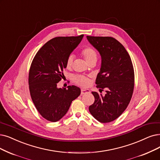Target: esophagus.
<instances>
[{"label": "esophagus", "mask_w": 160, "mask_h": 160, "mask_svg": "<svg viewBox=\"0 0 160 160\" xmlns=\"http://www.w3.org/2000/svg\"><path fill=\"white\" fill-rule=\"evenodd\" d=\"M90 90L89 89H86V88H82L81 89V94H84L85 93H88L90 92Z\"/></svg>", "instance_id": "1"}]
</instances>
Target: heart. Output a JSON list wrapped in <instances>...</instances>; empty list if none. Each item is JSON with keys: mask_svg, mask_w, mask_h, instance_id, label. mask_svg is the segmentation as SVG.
Wrapping results in <instances>:
<instances>
[{"mask_svg": "<svg viewBox=\"0 0 160 160\" xmlns=\"http://www.w3.org/2000/svg\"><path fill=\"white\" fill-rule=\"evenodd\" d=\"M81 55L83 57L86 62L88 63L92 61H97V53L96 50L91 48L87 47L82 50ZM73 61V56L70 55L66 61V68L68 69H70L72 66ZM73 80L76 84H78L81 87H87L90 83V79L85 76L82 75H77L75 76Z\"/></svg>", "mask_w": 160, "mask_h": 160, "instance_id": "1", "label": "heart"}]
</instances>
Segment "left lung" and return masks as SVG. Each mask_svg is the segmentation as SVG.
<instances>
[{
  "label": "left lung",
  "instance_id": "1",
  "mask_svg": "<svg viewBox=\"0 0 160 160\" xmlns=\"http://www.w3.org/2000/svg\"><path fill=\"white\" fill-rule=\"evenodd\" d=\"M101 56V68L96 84L99 91L92 92L94 102L89 106L92 116L101 123H109L119 118L131 101L135 82L130 56L118 41L111 37L87 36Z\"/></svg>",
  "mask_w": 160,
  "mask_h": 160
}]
</instances>
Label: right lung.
I'll list each match as a JSON object with an SVG mask.
<instances>
[{
  "mask_svg": "<svg viewBox=\"0 0 160 160\" xmlns=\"http://www.w3.org/2000/svg\"><path fill=\"white\" fill-rule=\"evenodd\" d=\"M83 35L78 37H58L40 48L31 63L29 86L32 100L41 116L52 122L65 116L73 100L81 94L75 85L58 88L63 78V70L73 50L81 42Z\"/></svg>",
  "mask_w": 160,
  "mask_h": 160,
  "instance_id": "add662e5",
  "label": "right lung"
}]
</instances>
